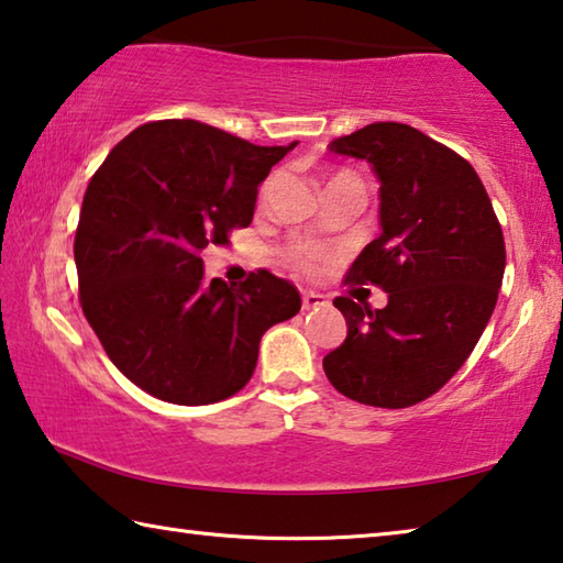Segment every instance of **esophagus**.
I'll use <instances>...</instances> for the list:
<instances>
[{"label":"esophagus","mask_w":563,"mask_h":563,"mask_svg":"<svg viewBox=\"0 0 563 563\" xmlns=\"http://www.w3.org/2000/svg\"><path fill=\"white\" fill-rule=\"evenodd\" d=\"M318 308H325V298L318 292H305L302 295V310H318Z\"/></svg>","instance_id":"1"}]
</instances>
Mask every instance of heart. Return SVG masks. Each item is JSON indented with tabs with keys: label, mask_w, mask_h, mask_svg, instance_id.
I'll return each mask as SVG.
<instances>
[{
	"label": "heart",
	"mask_w": 563,
	"mask_h": 563,
	"mask_svg": "<svg viewBox=\"0 0 563 563\" xmlns=\"http://www.w3.org/2000/svg\"><path fill=\"white\" fill-rule=\"evenodd\" d=\"M290 261H292L295 268H300V271H312V268H316V263H318L316 253L305 251V247H295V251L290 253Z\"/></svg>",
	"instance_id": "1"
}]
</instances>
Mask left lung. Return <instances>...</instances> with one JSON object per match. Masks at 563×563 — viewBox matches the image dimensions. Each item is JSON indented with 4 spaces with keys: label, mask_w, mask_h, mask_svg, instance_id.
<instances>
[{
    "label": "left lung",
    "mask_w": 563,
    "mask_h": 563,
    "mask_svg": "<svg viewBox=\"0 0 563 563\" xmlns=\"http://www.w3.org/2000/svg\"><path fill=\"white\" fill-rule=\"evenodd\" d=\"M330 151L379 178L383 233L347 283L377 285L387 305L335 298L347 338L322 367L355 402L412 407L450 383L487 328L507 265L501 225L470 161L407 123H369Z\"/></svg>",
    "instance_id": "8db88e82"
}]
</instances>
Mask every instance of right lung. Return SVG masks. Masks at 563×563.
Here are the masks:
<instances>
[{"instance_id":"1","label":"right lung","mask_w":563,"mask_h":563,"mask_svg":"<svg viewBox=\"0 0 563 563\" xmlns=\"http://www.w3.org/2000/svg\"><path fill=\"white\" fill-rule=\"evenodd\" d=\"M295 148L194 119L151 121L111 148L84 194L79 302L109 360L174 405H213L253 377L265 330L300 310L268 271L206 280L201 251L253 221L258 186Z\"/></svg>"}]
</instances>
